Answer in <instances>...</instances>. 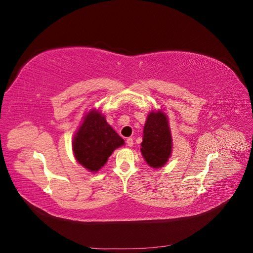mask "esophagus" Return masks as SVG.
I'll use <instances>...</instances> for the list:
<instances>
[{"label":"esophagus","instance_id":"1","mask_svg":"<svg viewBox=\"0 0 253 253\" xmlns=\"http://www.w3.org/2000/svg\"><path fill=\"white\" fill-rule=\"evenodd\" d=\"M126 144L128 145V147H133V144H134L133 138H127L126 139Z\"/></svg>","mask_w":253,"mask_h":253}]
</instances>
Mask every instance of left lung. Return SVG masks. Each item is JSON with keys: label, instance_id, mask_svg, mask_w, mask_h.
<instances>
[{"label": "left lung", "instance_id": "8db88e82", "mask_svg": "<svg viewBox=\"0 0 253 253\" xmlns=\"http://www.w3.org/2000/svg\"><path fill=\"white\" fill-rule=\"evenodd\" d=\"M141 154L153 168H162L172 153V136L167 115L162 111H152L143 127Z\"/></svg>", "mask_w": 253, "mask_h": 253}]
</instances>
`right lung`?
<instances>
[{"mask_svg": "<svg viewBox=\"0 0 253 253\" xmlns=\"http://www.w3.org/2000/svg\"><path fill=\"white\" fill-rule=\"evenodd\" d=\"M125 144V140L106 122L103 115L89 111L83 118L73 140L75 158L89 172H97L108 162L114 150Z\"/></svg>", "mask_w": 253, "mask_h": 253, "instance_id": "obj_1", "label": "right lung"}]
</instances>
